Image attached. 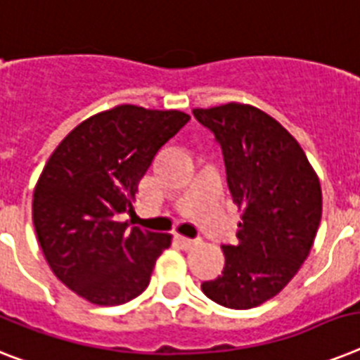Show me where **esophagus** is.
<instances>
[{
    "instance_id": "34e87169",
    "label": "esophagus",
    "mask_w": 360,
    "mask_h": 360,
    "mask_svg": "<svg viewBox=\"0 0 360 360\" xmlns=\"http://www.w3.org/2000/svg\"><path fill=\"white\" fill-rule=\"evenodd\" d=\"M175 242H177L183 250H192V248L198 244V242L192 240V238H186V236H181V235H175Z\"/></svg>"
}]
</instances>
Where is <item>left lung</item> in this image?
I'll return each mask as SVG.
<instances>
[{"label":"left lung","mask_w":360,"mask_h":360,"mask_svg":"<svg viewBox=\"0 0 360 360\" xmlns=\"http://www.w3.org/2000/svg\"><path fill=\"white\" fill-rule=\"evenodd\" d=\"M224 151L238 242L221 246V276L201 290L227 309H253L277 296L302 268L322 220V186L297 140L246 103L194 109Z\"/></svg>","instance_id":"left-lung-1"}]
</instances>
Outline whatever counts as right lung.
Wrapping results in <instances>:
<instances>
[{
  "mask_svg": "<svg viewBox=\"0 0 360 360\" xmlns=\"http://www.w3.org/2000/svg\"><path fill=\"white\" fill-rule=\"evenodd\" d=\"M190 120L181 110L116 105L70 131L38 177L33 224L49 268L70 290L122 305L150 285L172 235L131 227L139 183L157 151Z\"/></svg>",
  "mask_w": 360,
  "mask_h": 360,
  "instance_id": "obj_1",
  "label": "right lung"
}]
</instances>
